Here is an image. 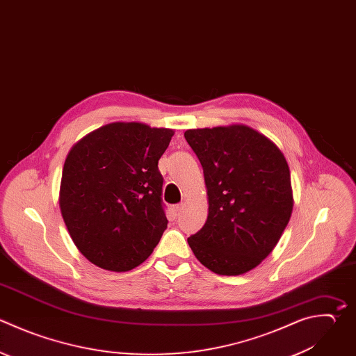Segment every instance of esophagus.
I'll return each mask as SVG.
<instances>
[{"instance_id":"1","label":"esophagus","mask_w":356,"mask_h":356,"mask_svg":"<svg viewBox=\"0 0 356 356\" xmlns=\"http://www.w3.org/2000/svg\"><path fill=\"white\" fill-rule=\"evenodd\" d=\"M182 209H184L182 204H174V206H172V214H174L175 217H178V216L182 213Z\"/></svg>"}]
</instances>
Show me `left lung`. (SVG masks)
I'll use <instances>...</instances> for the list:
<instances>
[{
	"mask_svg": "<svg viewBox=\"0 0 356 356\" xmlns=\"http://www.w3.org/2000/svg\"><path fill=\"white\" fill-rule=\"evenodd\" d=\"M209 196V216L188 238L196 259L220 275H239L261 263L292 213L291 175L281 150L246 125L188 129Z\"/></svg>",
	"mask_w": 356,
	"mask_h": 356,
	"instance_id": "8db88e82",
	"label": "left lung"
}]
</instances>
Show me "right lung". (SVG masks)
Masks as SVG:
<instances>
[{
  "label": "right lung",
  "instance_id": "right-lung-1",
  "mask_svg": "<svg viewBox=\"0 0 356 356\" xmlns=\"http://www.w3.org/2000/svg\"><path fill=\"white\" fill-rule=\"evenodd\" d=\"M172 135L140 122H113L68 153L60 209L74 243L93 264L128 271L160 242L168 220L159 160Z\"/></svg>",
  "mask_w": 356,
  "mask_h": 356
}]
</instances>
